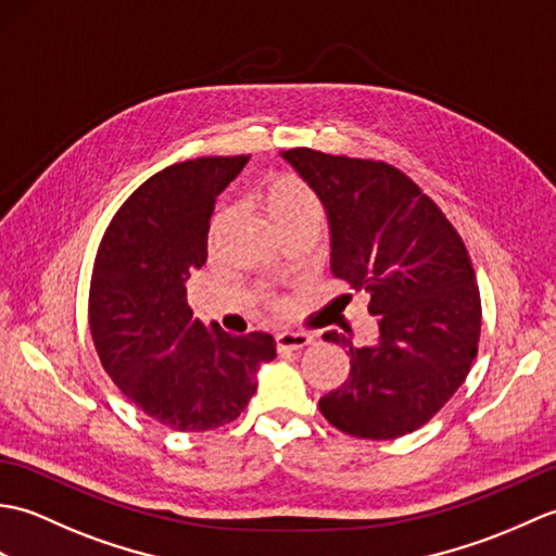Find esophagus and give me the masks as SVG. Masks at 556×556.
<instances>
[{
  "label": "esophagus",
  "mask_w": 556,
  "mask_h": 556,
  "mask_svg": "<svg viewBox=\"0 0 556 556\" xmlns=\"http://www.w3.org/2000/svg\"><path fill=\"white\" fill-rule=\"evenodd\" d=\"M275 341H277V351L289 353V351H301L305 346H311L313 337L303 332H279Z\"/></svg>",
  "instance_id": "1"
}]
</instances>
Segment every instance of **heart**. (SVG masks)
Listing matches in <instances>:
<instances>
[{
    "label": "heart",
    "instance_id": "b5f03b06",
    "mask_svg": "<svg viewBox=\"0 0 556 556\" xmlns=\"http://www.w3.org/2000/svg\"><path fill=\"white\" fill-rule=\"evenodd\" d=\"M260 203H263V212L271 222V227L277 233L296 231V229H311L317 231L325 217L323 200L317 198L313 188L305 184L296 174H277L263 186L260 191ZM224 227H227V212L217 210L210 219L207 227V245L215 248L222 239ZM271 308H281L277 299H267Z\"/></svg>",
    "mask_w": 556,
    "mask_h": 556
}]
</instances>
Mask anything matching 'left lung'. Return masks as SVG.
I'll return each instance as SVG.
<instances>
[{
	"label": "left lung",
	"instance_id": "left-lung-1",
	"mask_svg": "<svg viewBox=\"0 0 556 556\" xmlns=\"http://www.w3.org/2000/svg\"><path fill=\"white\" fill-rule=\"evenodd\" d=\"M323 200L332 275L370 296V344L329 329L351 353L349 380L320 399L337 430L394 440L428 422L464 384L478 353L480 291L464 241L432 200L392 164L281 152Z\"/></svg>",
	"mask_w": 556,
	"mask_h": 556
}]
</instances>
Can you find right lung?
Segmentation results:
<instances>
[{
  "mask_svg": "<svg viewBox=\"0 0 556 556\" xmlns=\"http://www.w3.org/2000/svg\"><path fill=\"white\" fill-rule=\"evenodd\" d=\"M248 157L172 164L131 193L98 248L90 279V334L114 384L134 404L181 432L236 420L277 356L271 334L231 337L203 325L186 281L207 260L217 195Z\"/></svg>",
  "mask_w": 556,
  "mask_h": 556,
  "instance_id": "obj_1",
  "label": "right lung"
}]
</instances>
